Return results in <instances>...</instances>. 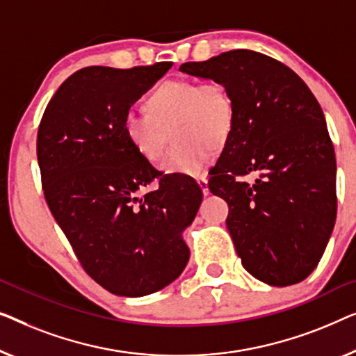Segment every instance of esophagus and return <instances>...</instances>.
<instances>
[{
    "instance_id": "esophagus-1",
    "label": "esophagus",
    "mask_w": 356,
    "mask_h": 356,
    "mask_svg": "<svg viewBox=\"0 0 356 356\" xmlns=\"http://www.w3.org/2000/svg\"><path fill=\"white\" fill-rule=\"evenodd\" d=\"M197 182L200 185V188H202L203 195H208L209 193V188H208V179L202 176V177H197Z\"/></svg>"
}]
</instances>
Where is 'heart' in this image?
I'll return each instance as SVG.
<instances>
[{
    "label": "heart",
    "instance_id": "obj_1",
    "mask_svg": "<svg viewBox=\"0 0 356 356\" xmlns=\"http://www.w3.org/2000/svg\"><path fill=\"white\" fill-rule=\"evenodd\" d=\"M145 113L124 118V137L147 161L156 163L172 134L174 143L163 169L169 174L200 176L214 149L232 134L237 106L221 80H168L145 99Z\"/></svg>",
    "mask_w": 356,
    "mask_h": 356
}]
</instances>
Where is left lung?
<instances>
[{
	"label": "left lung",
	"mask_w": 356,
	"mask_h": 356,
	"mask_svg": "<svg viewBox=\"0 0 356 356\" xmlns=\"http://www.w3.org/2000/svg\"><path fill=\"white\" fill-rule=\"evenodd\" d=\"M179 69L221 80L234 95L237 119L208 187L229 204L226 224L243 268L274 287L302 282L337 213L334 145L318 99L292 69L252 49ZM252 172L257 180L245 183Z\"/></svg>",
	"instance_id": "obj_1"
}]
</instances>
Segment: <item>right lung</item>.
<instances>
[{
	"label": "right lung",
	"instance_id": "1",
	"mask_svg": "<svg viewBox=\"0 0 356 356\" xmlns=\"http://www.w3.org/2000/svg\"><path fill=\"white\" fill-rule=\"evenodd\" d=\"M171 67L80 69L49 99L38 126L49 211L83 271L122 297L153 293L180 276L188 261L180 232L203 197L192 177L158 171L124 137L130 104ZM154 179L159 188L140 199L138 190Z\"/></svg>",
	"mask_w": 356,
	"mask_h": 356
}]
</instances>
